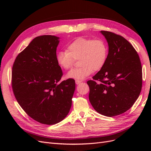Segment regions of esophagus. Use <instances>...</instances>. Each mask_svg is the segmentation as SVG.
Wrapping results in <instances>:
<instances>
[{
    "instance_id": "obj_1",
    "label": "esophagus",
    "mask_w": 151,
    "mask_h": 151,
    "mask_svg": "<svg viewBox=\"0 0 151 151\" xmlns=\"http://www.w3.org/2000/svg\"><path fill=\"white\" fill-rule=\"evenodd\" d=\"M82 82V81H81V80H79V79H76V84H80Z\"/></svg>"
}]
</instances>
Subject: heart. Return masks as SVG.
Returning <instances> with one entry per match:
<instances>
[{
    "label": "heart",
    "instance_id": "b5f03b06",
    "mask_svg": "<svg viewBox=\"0 0 151 151\" xmlns=\"http://www.w3.org/2000/svg\"><path fill=\"white\" fill-rule=\"evenodd\" d=\"M108 55V47L102 39L79 37L67 46V50L57 52L56 60L59 66L65 70L72 69L76 60L80 67L70 71L68 78L84 79L94 71L103 67Z\"/></svg>",
    "mask_w": 151,
    "mask_h": 151
}]
</instances>
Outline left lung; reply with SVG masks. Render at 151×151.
<instances>
[{
	"mask_svg": "<svg viewBox=\"0 0 151 151\" xmlns=\"http://www.w3.org/2000/svg\"><path fill=\"white\" fill-rule=\"evenodd\" d=\"M109 47L103 67L89 80V99L96 111L106 116L125 113L139 98L142 70L139 55L123 36L101 31Z\"/></svg>",
	"mask_w": 151,
	"mask_h": 151,
	"instance_id": "8db88e82",
	"label": "left lung"
}]
</instances>
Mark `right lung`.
<instances>
[{"label":"right lung","mask_w":151,"mask_h":151,"mask_svg":"<svg viewBox=\"0 0 151 151\" xmlns=\"http://www.w3.org/2000/svg\"><path fill=\"white\" fill-rule=\"evenodd\" d=\"M58 38H35L12 65L11 84L17 101L27 115L45 125L64 119L76 88L74 79L60 81L63 72L56 60Z\"/></svg>","instance_id":"right-lung-1"}]
</instances>
